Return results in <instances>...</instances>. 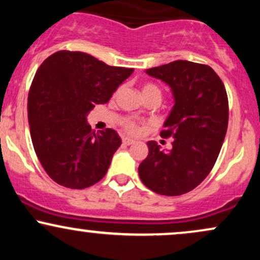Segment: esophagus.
Segmentation results:
<instances>
[{
    "instance_id": "esophagus-1",
    "label": "esophagus",
    "mask_w": 260,
    "mask_h": 260,
    "mask_svg": "<svg viewBox=\"0 0 260 260\" xmlns=\"http://www.w3.org/2000/svg\"><path fill=\"white\" fill-rule=\"evenodd\" d=\"M122 143H123L124 145H131V144H133L134 140L131 139V138H123V139H122Z\"/></svg>"
}]
</instances>
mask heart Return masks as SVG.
Masks as SVG:
<instances>
[{
  "instance_id": "1",
  "label": "heart",
  "mask_w": 260,
  "mask_h": 260,
  "mask_svg": "<svg viewBox=\"0 0 260 260\" xmlns=\"http://www.w3.org/2000/svg\"><path fill=\"white\" fill-rule=\"evenodd\" d=\"M142 92H143V96H144V98L150 96V95H157V96L161 98L160 89L157 88L156 85L151 84V83H147V84L143 85ZM123 128L127 131L128 133H131V134H136V133L139 132L138 124H137L133 120H129V118L123 122Z\"/></svg>"
}]
</instances>
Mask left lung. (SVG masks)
Returning a JSON list of instances; mask_svg holds the SVG:
<instances>
[{"label": "left lung", "instance_id": "obj_1", "mask_svg": "<svg viewBox=\"0 0 260 260\" xmlns=\"http://www.w3.org/2000/svg\"><path fill=\"white\" fill-rule=\"evenodd\" d=\"M145 73L171 88L175 105L160 134L174 142L171 150L148 142L139 177L157 194H184L205 180L219 156L229 123L228 94L207 64L178 59Z\"/></svg>", "mask_w": 260, "mask_h": 260}]
</instances>
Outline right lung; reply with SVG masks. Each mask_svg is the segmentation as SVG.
<instances>
[{"instance_id":"obj_1","label":"right lung","mask_w":260,"mask_h":260,"mask_svg":"<svg viewBox=\"0 0 260 260\" xmlns=\"http://www.w3.org/2000/svg\"><path fill=\"white\" fill-rule=\"evenodd\" d=\"M133 71L79 51L55 52L39 67L28 95L29 128L38 159L56 183L83 189L106 175L121 138L111 128L95 133L86 116Z\"/></svg>"}]
</instances>
